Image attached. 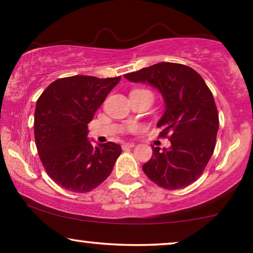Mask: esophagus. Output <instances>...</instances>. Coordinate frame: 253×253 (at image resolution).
I'll list each match as a JSON object with an SVG mask.
<instances>
[{
  "label": "esophagus",
  "mask_w": 253,
  "mask_h": 253,
  "mask_svg": "<svg viewBox=\"0 0 253 253\" xmlns=\"http://www.w3.org/2000/svg\"><path fill=\"white\" fill-rule=\"evenodd\" d=\"M134 146V143H124L122 145L123 150H126V148H132Z\"/></svg>",
  "instance_id": "obj_1"
}]
</instances>
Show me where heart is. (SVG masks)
<instances>
[{"label": "heart", "mask_w": 253, "mask_h": 253, "mask_svg": "<svg viewBox=\"0 0 253 253\" xmlns=\"http://www.w3.org/2000/svg\"><path fill=\"white\" fill-rule=\"evenodd\" d=\"M139 91H145V89H133L132 92H139ZM134 127H136V126H130L129 129H134Z\"/></svg>", "instance_id": "heart-1"}]
</instances>
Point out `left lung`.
<instances>
[{
  "label": "left lung",
  "instance_id": "left-lung-1",
  "mask_svg": "<svg viewBox=\"0 0 253 253\" xmlns=\"http://www.w3.org/2000/svg\"><path fill=\"white\" fill-rule=\"evenodd\" d=\"M127 81L157 88L165 112L157 126L169 134L170 147H153L143 170L167 190L185 188L203 174L215 147L219 115L212 92L198 72L178 63L164 62L124 75Z\"/></svg>",
  "mask_w": 253,
  "mask_h": 253
}]
</instances>
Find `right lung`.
<instances>
[{
    "label": "right lung",
    "mask_w": 253,
    "mask_h": 253,
    "mask_svg": "<svg viewBox=\"0 0 253 253\" xmlns=\"http://www.w3.org/2000/svg\"><path fill=\"white\" fill-rule=\"evenodd\" d=\"M115 78L71 76L57 79L44 89L34 113V138L40 160L49 177L72 192H88L110 175L122 148L119 144L93 146L87 124Z\"/></svg>",
    "instance_id": "obj_1"
}]
</instances>
